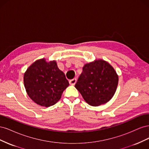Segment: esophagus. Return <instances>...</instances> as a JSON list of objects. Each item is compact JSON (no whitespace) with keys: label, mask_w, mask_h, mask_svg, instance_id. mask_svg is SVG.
<instances>
[{"label":"esophagus","mask_w":149,"mask_h":149,"mask_svg":"<svg viewBox=\"0 0 149 149\" xmlns=\"http://www.w3.org/2000/svg\"><path fill=\"white\" fill-rule=\"evenodd\" d=\"M76 81H77V79H76V78H73V79L70 80L69 82H70V84L71 85H74L76 83Z\"/></svg>","instance_id":"esophagus-1"}]
</instances>
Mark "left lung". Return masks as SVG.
<instances>
[{"label":"left lung","mask_w":149,"mask_h":149,"mask_svg":"<svg viewBox=\"0 0 149 149\" xmlns=\"http://www.w3.org/2000/svg\"><path fill=\"white\" fill-rule=\"evenodd\" d=\"M118 84V76L106 61L98 60L86 64L75 88L89 105L98 106L109 101Z\"/></svg>","instance_id":"8db88e82"}]
</instances>
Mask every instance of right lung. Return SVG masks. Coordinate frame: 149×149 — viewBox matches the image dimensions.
I'll return each mask as SVG.
<instances>
[{"label":"right lung","instance_id":"obj_1","mask_svg":"<svg viewBox=\"0 0 149 149\" xmlns=\"http://www.w3.org/2000/svg\"><path fill=\"white\" fill-rule=\"evenodd\" d=\"M24 82L29 96L44 107L55 104L69 86L56 61L47 63L45 59L36 61L29 68L24 74Z\"/></svg>","mask_w":149,"mask_h":149}]
</instances>
